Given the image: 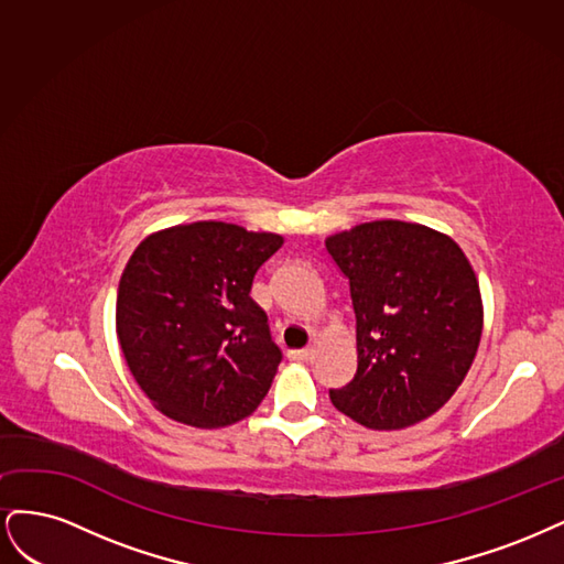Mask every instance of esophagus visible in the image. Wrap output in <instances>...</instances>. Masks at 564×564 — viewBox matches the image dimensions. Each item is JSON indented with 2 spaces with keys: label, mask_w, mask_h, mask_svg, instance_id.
<instances>
[{
  "label": "esophagus",
  "mask_w": 564,
  "mask_h": 564,
  "mask_svg": "<svg viewBox=\"0 0 564 564\" xmlns=\"http://www.w3.org/2000/svg\"><path fill=\"white\" fill-rule=\"evenodd\" d=\"M312 349H295V351H290L288 356H290V360H308L312 358Z\"/></svg>",
  "instance_id": "obj_1"
}]
</instances>
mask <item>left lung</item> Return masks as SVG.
<instances>
[{
	"mask_svg": "<svg viewBox=\"0 0 564 564\" xmlns=\"http://www.w3.org/2000/svg\"><path fill=\"white\" fill-rule=\"evenodd\" d=\"M349 283L358 368L333 405L368 429H405L441 410L482 335L474 269L449 236L379 220L325 241Z\"/></svg>",
	"mask_w": 564,
	"mask_h": 564,
	"instance_id": "8db88e82",
	"label": "left lung"
}]
</instances>
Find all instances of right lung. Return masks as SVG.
<instances>
[{"label":"right lung","instance_id":"obj_1","mask_svg":"<svg viewBox=\"0 0 564 564\" xmlns=\"http://www.w3.org/2000/svg\"><path fill=\"white\" fill-rule=\"evenodd\" d=\"M281 246L279 234L194 223L135 248L119 283L117 335L140 389L171 420L217 429L264 401L283 354L250 288Z\"/></svg>","mask_w":564,"mask_h":564}]
</instances>
